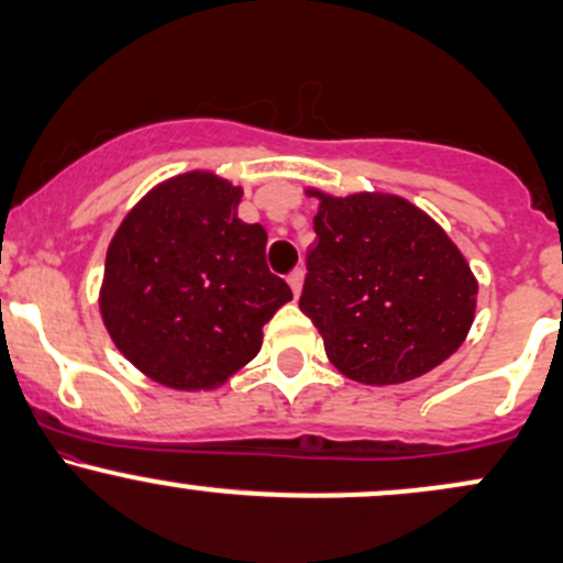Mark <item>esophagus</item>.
Masks as SVG:
<instances>
[{"instance_id":"esophagus-1","label":"esophagus","mask_w":563,"mask_h":563,"mask_svg":"<svg viewBox=\"0 0 563 563\" xmlns=\"http://www.w3.org/2000/svg\"><path fill=\"white\" fill-rule=\"evenodd\" d=\"M288 283H290V290H294V296L301 294V286H303V269L296 267L294 273L288 275Z\"/></svg>"}]
</instances>
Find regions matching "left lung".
Here are the masks:
<instances>
[{"mask_svg": "<svg viewBox=\"0 0 563 563\" xmlns=\"http://www.w3.org/2000/svg\"><path fill=\"white\" fill-rule=\"evenodd\" d=\"M320 198L299 309L328 360L371 386L434 371L466 339L476 280L455 243L405 198Z\"/></svg>", "mask_w": 563, "mask_h": 563, "instance_id": "8db88e82", "label": "left lung"}]
</instances>
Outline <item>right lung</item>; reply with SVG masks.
Returning <instances> with one entry per match:
<instances>
[{
    "label": "right lung",
    "instance_id": "1",
    "mask_svg": "<svg viewBox=\"0 0 563 563\" xmlns=\"http://www.w3.org/2000/svg\"><path fill=\"white\" fill-rule=\"evenodd\" d=\"M243 190L211 172L153 187L115 230L100 312L137 371L172 389H214L256 357L294 299L267 267V230L238 219Z\"/></svg>",
    "mask_w": 563,
    "mask_h": 563
}]
</instances>
